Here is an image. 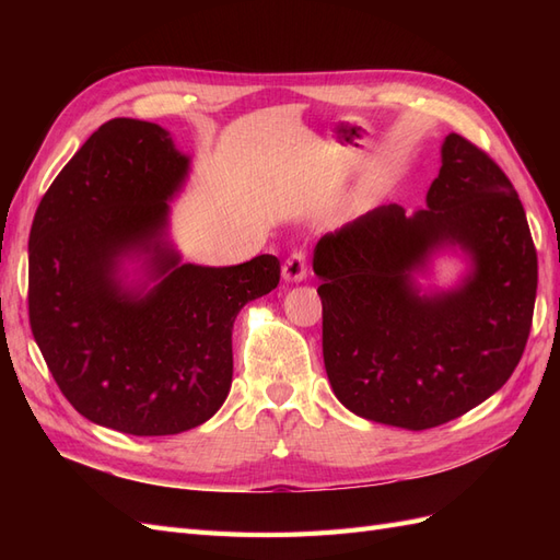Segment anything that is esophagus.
I'll return each instance as SVG.
<instances>
[{
	"mask_svg": "<svg viewBox=\"0 0 560 560\" xmlns=\"http://www.w3.org/2000/svg\"><path fill=\"white\" fill-rule=\"evenodd\" d=\"M306 270H308L306 252L296 249V252H292L290 257H287L284 264H282V280H284V282H301L303 278H306Z\"/></svg>",
	"mask_w": 560,
	"mask_h": 560,
	"instance_id": "esophagus-1",
	"label": "esophagus"
}]
</instances>
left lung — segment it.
I'll return each mask as SVG.
<instances>
[{
	"label": "left lung",
	"instance_id": "obj_1",
	"mask_svg": "<svg viewBox=\"0 0 560 560\" xmlns=\"http://www.w3.org/2000/svg\"><path fill=\"white\" fill-rule=\"evenodd\" d=\"M425 206H381L313 252L334 395L354 416L404 430L444 425L510 381L537 294L518 194L479 147L446 135ZM442 250H460L466 273L448 291H422L417 276Z\"/></svg>",
	"mask_w": 560,
	"mask_h": 560
}]
</instances>
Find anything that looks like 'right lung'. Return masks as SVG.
I'll return each instance as SVG.
<instances>
[{
    "instance_id": "1",
    "label": "right lung",
    "mask_w": 560,
    "mask_h": 560,
    "mask_svg": "<svg viewBox=\"0 0 560 560\" xmlns=\"http://www.w3.org/2000/svg\"><path fill=\"white\" fill-rule=\"evenodd\" d=\"M189 171L165 128L112 118L32 222L30 327L62 395L95 425L165 436L210 420L231 389L235 315L280 282L273 254L182 261L167 226Z\"/></svg>"
}]
</instances>
